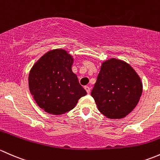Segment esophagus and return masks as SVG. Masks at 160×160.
<instances>
[{"label": "esophagus", "mask_w": 160, "mask_h": 160, "mask_svg": "<svg viewBox=\"0 0 160 160\" xmlns=\"http://www.w3.org/2000/svg\"><path fill=\"white\" fill-rule=\"evenodd\" d=\"M85 89L87 92V93L90 94V92H91V88L89 86H85Z\"/></svg>", "instance_id": "34e87169"}]
</instances>
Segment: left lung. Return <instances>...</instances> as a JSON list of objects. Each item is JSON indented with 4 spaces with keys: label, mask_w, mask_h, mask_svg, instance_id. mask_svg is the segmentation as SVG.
<instances>
[{
    "label": "left lung",
    "mask_w": 160,
    "mask_h": 160,
    "mask_svg": "<svg viewBox=\"0 0 160 160\" xmlns=\"http://www.w3.org/2000/svg\"><path fill=\"white\" fill-rule=\"evenodd\" d=\"M142 83L129 65L112 58L103 62L92 96L101 113L109 118H122L138 104Z\"/></svg>",
    "instance_id": "obj_1"
}]
</instances>
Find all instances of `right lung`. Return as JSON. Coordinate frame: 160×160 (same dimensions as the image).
<instances>
[{"mask_svg": "<svg viewBox=\"0 0 160 160\" xmlns=\"http://www.w3.org/2000/svg\"><path fill=\"white\" fill-rule=\"evenodd\" d=\"M73 58L62 49L50 51L34 64L28 84L34 101L46 112L61 115L87 94L72 71Z\"/></svg>", "mask_w": 160, "mask_h": 160, "instance_id": "add662e5", "label": "right lung"}]
</instances>
